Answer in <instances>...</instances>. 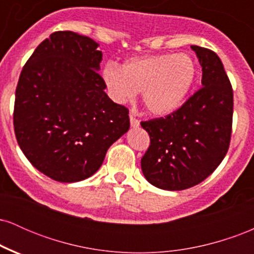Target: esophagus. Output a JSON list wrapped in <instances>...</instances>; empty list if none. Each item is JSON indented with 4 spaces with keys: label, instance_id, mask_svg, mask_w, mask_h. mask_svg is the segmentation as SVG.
<instances>
[{
    "label": "esophagus",
    "instance_id": "34e87169",
    "mask_svg": "<svg viewBox=\"0 0 254 254\" xmlns=\"http://www.w3.org/2000/svg\"><path fill=\"white\" fill-rule=\"evenodd\" d=\"M130 124H131V127H139V121L135 117V116L132 115V113L130 115Z\"/></svg>",
    "mask_w": 254,
    "mask_h": 254
}]
</instances>
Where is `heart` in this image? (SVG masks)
I'll list each match as a JSON object with an SVG mask.
<instances>
[{"label": "heart", "instance_id": "heart-1", "mask_svg": "<svg viewBox=\"0 0 254 254\" xmlns=\"http://www.w3.org/2000/svg\"><path fill=\"white\" fill-rule=\"evenodd\" d=\"M115 103L127 104L142 92L150 115L167 116L182 106L197 78V64L186 54H161L127 58L122 66L107 63L101 70Z\"/></svg>", "mask_w": 254, "mask_h": 254}]
</instances>
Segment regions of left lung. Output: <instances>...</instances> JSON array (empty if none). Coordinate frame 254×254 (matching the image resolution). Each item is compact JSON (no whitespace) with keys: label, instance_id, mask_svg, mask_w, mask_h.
<instances>
[{"label":"left lung","instance_id":"left-lung-1","mask_svg":"<svg viewBox=\"0 0 254 254\" xmlns=\"http://www.w3.org/2000/svg\"><path fill=\"white\" fill-rule=\"evenodd\" d=\"M202 66V88L165 118L142 122L150 145L141 160L145 179L162 190L179 191L202 183L229 148L232 84L214 51L192 45Z\"/></svg>","mask_w":254,"mask_h":254}]
</instances>
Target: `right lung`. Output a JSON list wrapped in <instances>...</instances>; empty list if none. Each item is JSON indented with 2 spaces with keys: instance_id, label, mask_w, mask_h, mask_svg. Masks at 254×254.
I'll return each instance as SVG.
<instances>
[{
  "instance_id": "right-lung-1",
  "label": "right lung",
  "mask_w": 254,
  "mask_h": 254,
  "mask_svg": "<svg viewBox=\"0 0 254 254\" xmlns=\"http://www.w3.org/2000/svg\"><path fill=\"white\" fill-rule=\"evenodd\" d=\"M98 46L75 32H55L20 74L13 117L17 143L38 171L56 182L93 176L130 127L129 110L105 93Z\"/></svg>"
}]
</instances>
